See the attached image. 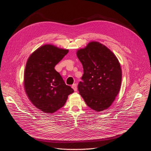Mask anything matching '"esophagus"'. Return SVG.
Masks as SVG:
<instances>
[{"mask_svg": "<svg viewBox=\"0 0 151 151\" xmlns=\"http://www.w3.org/2000/svg\"><path fill=\"white\" fill-rule=\"evenodd\" d=\"M72 88L73 89V90L75 91H77V85L76 83H73L72 85Z\"/></svg>", "mask_w": 151, "mask_h": 151, "instance_id": "34e87169", "label": "esophagus"}]
</instances>
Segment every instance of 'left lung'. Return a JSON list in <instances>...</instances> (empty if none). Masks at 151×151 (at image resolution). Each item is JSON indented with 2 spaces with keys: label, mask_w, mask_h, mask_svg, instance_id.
<instances>
[{
  "label": "left lung",
  "mask_w": 151,
  "mask_h": 151,
  "mask_svg": "<svg viewBox=\"0 0 151 151\" xmlns=\"http://www.w3.org/2000/svg\"><path fill=\"white\" fill-rule=\"evenodd\" d=\"M77 57L83 74L78 83L79 94L92 109L108 108L117 96L121 84L122 70L115 54L98 42H91L79 50Z\"/></svg>",
  "instance_id": "1"
}]
</instances>
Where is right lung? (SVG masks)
<instances>
[{
	"instance_id": "obj_1",
	"label": "right lung",
	"mask_w": 151,
	"mask_h": 151,
	"mask_svg": "<svg viewBox=\"0 0 151 151\" xmlns=\"http://www.w3.org/2000/svg\"><path fill=\"white\" fill-rule=\"evenodd\" d=\"M68 52V50L45 45L27 60L24 77L25 91L33 104L45 113L52 114L60 109L74 91L54 69Z\"/></svg>"
}]
</instances>
